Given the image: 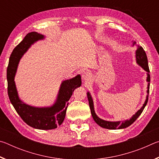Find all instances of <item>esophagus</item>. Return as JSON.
<instances>
[{
  "label": "esophagus",
  "mask_w": 159,
  "mask_h": 159,
  "mask_svg": "<svg viewBox=\"0 0 159 159\" xmlns=\"http://www.w3.org/2000/svg\"><path fill=\"white\" fill-rule=\"evenodd\" d=\"M91 74L89 71H84L82 73V79L84 83H87L91 79Z\"/></svg>",
  "instance_id": "esophagus-1"
}]
</instances>
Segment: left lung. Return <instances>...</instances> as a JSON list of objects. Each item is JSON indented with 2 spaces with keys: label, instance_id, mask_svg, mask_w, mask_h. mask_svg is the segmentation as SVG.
<instances>
[{
  "label": "left lung",
  "instance_id": "obj_1",
  "mask_svg": "<svg viewBox=\"0 0 159 159\" xmlns=\"http://www.w3.org/2000/svg\"><path fill=\"white\" fill-rule=\"evenodd\" d=\"M134 43H135V42H134ZM136 60L139 65H140L142 68L145 70V71H147L148 73H149V66H148V60H147L146 52H145V51L141 46L139 47L138 49L136 50ZM147 80L148 82H150V76L149 74H147ZM149 83L148 84V90H147L148 94H149ZM87 95H88V102H89V106L90 108L91 114H92V116L94 120L96 122L97 124H98L99 126H101L102 128L110 129V130H116V129L125 128L128 127V126L130 125L131 124H133V123L135 121L137 118L139 116V115L142 114V112L143 111L144 107L147 105V102H148V95H147L146 101H145L144 104H143V106H142V107L140 109L138 110V111L135 113V114L133 116V117H132L130 120H125V121H123L122 123L120 121L111 122V121H107V120H102V119H101V118H99L98 116L95 114V110H94L93 99H92V98H91V96H90L89 93H87Z\"/></svg>",
  "mask_w": 159,
  "mask_h": 159
}]
</instances>
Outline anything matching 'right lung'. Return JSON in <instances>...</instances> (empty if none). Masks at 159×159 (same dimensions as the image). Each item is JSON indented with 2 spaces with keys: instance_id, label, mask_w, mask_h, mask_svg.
Returning a JSON list of instances; mask_svg holds the SVG:
<instances>
[{
  "instance_id": "1",
  "label": "right lung",
  "mask_w": 159,
  "mask_h": 159,
  "mask_svg": "<svg viewBox=\"0 0 159 159\" xmlns=\"http://www.w3.org/2000/svg\"><path fill=\"white\" fill-rule=\"evenodd\" d=\"M43 39H44L43 35L37 32H31L26 34L25 39L14 48L10 57L7 69V93L12 106L26 124L40 130H52L63 123L69 104L68 101L75 88L81 85V79L80 75H78L73 79L63 81L59 91L57 101L51 107L37 108L31 107L19 99L14 81L18 63L31 45Z\"/></svg>"
}]
</instances>
